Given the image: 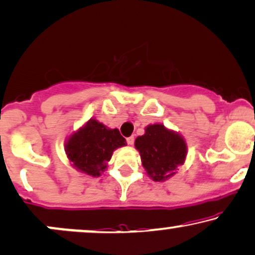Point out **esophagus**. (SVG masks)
<instances>
[{
	"label": "esophagus",
	"instance_id": "obj_1",
	"mask_svg": "<svg viewBox=\"0 0 255 255\" xmlns=\"http://www.w3.org/2000/svg\"><path fill=\"white\" fill-rule=\"evenodd\" d=\"M127 142H128V145H132L133 143H134V137H133V136L128 137V138H127Z\"/></svg>",
	"mask_w": 255,
	"mask_h": 255
}]
</instances>
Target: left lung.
<instances>
[{
	"instance_id": "8db88e82",
	"label": "left lung",
	"mask_w": 255,
	"mask_h": 255,
	"mask_svg": "<svg viewBox=\"0 0 255 255\" xmlns=\"http://www.w3.org/2000/svg\"><path fill=\"white\" fill-rule=\"evenodd\" d=\"M134 146L140 155L143 168L154 181L169 179L186 160V140L163 124L148 125L144 134L134 140Z\"/></svg>"
}]
</instances>
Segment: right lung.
<instances>
[{"instance_id": "obj_1", "label": "right lung", "mask_w": 255, "mask_h": 255, "mask_svg": "<svg viewBox=\"0 0 255 255\" xmlns=\"http://www.w3.org/2000/svg\"><path fill=\"white\" fill-rule=\"evenodd\" d=\"M124 145L127 140L118 128L92 118L68 137L64 146L69 162L77 172L97 178L106 170L113 151Z\"/></svg>"}]
</instances>
